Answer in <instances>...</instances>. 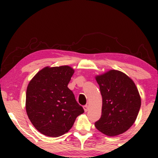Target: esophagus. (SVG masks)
Instances as JSON below:
<instances>
[{"label": "esophagus", "mask_w": 158, "mask_h": 158, "mask_svg": "<svg viewBox=\"0 0 158 158\" xmlns=\"http://www.w3.org/2000/svg\"><path fill=\"white\" fill-rule=\"evenodd\" d=\"M83 109H84V111H88V106L85 105L83 106Z\"/></svg>", "instance_id": "34e87169"}]
</instances>
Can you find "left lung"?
Masks as SVG:
<instances>
[{"label": "left lung", "instance_id": "left-lung-1", "mask_svg": "<svg viewBox=\"0 0 158 158\" xmlns=\"http://www.w3.org/2000/svg\"><path fill=\"white\" fill-rule=\"evenodd\" d=\"M96 81L102 96V113L95 126L111 137L124 133L132 126L141 106L135 83L115 70L96 76Z\"/></svg>", "mask_w": 158, "mask_h": 158}]
</instances>
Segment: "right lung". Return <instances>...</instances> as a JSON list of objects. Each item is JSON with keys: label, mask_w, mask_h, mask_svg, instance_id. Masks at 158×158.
I'll list each match as a JSON object with an SVG mask.
<instances>
[{"label": "right lung", "mask_w": 158, "mask_h": 158, "mask_svg": "<svg viewBox=\"0 0 158 158\" xmlns=\"http://www.w3.org/2000/svg\"><path fill=\"white\" fill-rule=\"evenodd\" d=\"M74 70L69 66L44 68L27 90L26 109L32 124L43 135L60 137L72 128L84 110L68 87Z\"/></svg>", "instance_id": "1"}]
</instances>
